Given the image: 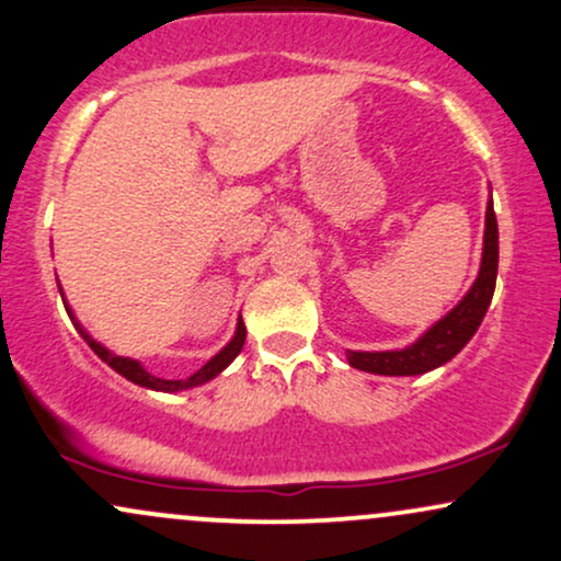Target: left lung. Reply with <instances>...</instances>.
I'll use <instances>...</instances> for the list:
<instances>
[{"mask_svg":"<svg viewBox=\"0 0 561 561\" xmlns=\"http://www.w3.org/2000/svg\"><path fill=\"white\" fill-rule=\"evenodd\" d=\"M495 274H499V224H495L493 203L488 199L485 237H482L480 274L469 293L440 321H435L416 343L401 351H347V364L353 369L371 371L385 377H411L437 369L465 347L478 332L482 317L493 300Z\"/></svg>","mask_w":561,"mask_h":561,"instance_id":"left-lung-1","label":"left lung"}]
</instances>
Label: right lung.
<instances>
[{
    "mask_svg": "<svg viewBox=\"0 0 561 561\" xmlns=\"http://www.w3.org/2000/svg\"><path fill=\"white\" fill-rule=\"evenodd\" d=\"M57 287H60V285H57ZM60 293H62V289H60ZM62 302H66V298H62ZM66 311H68L70 321H73V327H76V330H79L81 337L87 340V345L92 347V351L96 353V356H100L102 362H105L107 366H111V369L118 371L121 377H126L128 382H134V385H141V388H150V390H163V392L190 390V388H197V385H205V382H210V379L221 375V371L227 369V366H229L231 362H234L237 356H240V351H242V345H244V337H248V330H244V321H242V317H240V321H237V332H234V337H231L229 343H227V347H221V351H218L216 356L210 358V362L203 366V369H197L195 375H192V377H186V379H163V377H156V375H150V371H147L145 366H141V364L137 362V358L115 356V353L107 351L105 345H102V343H96V340L92 337V334H89L87 330H83V324H81V321L73 317V311H70V306H68V302H66Z\"/></svg>",
    "mask_w": 561,
    "mask_h": 561,
    "instance_id": "add662e5",
    "label": "right lung"
}]
</instances>
